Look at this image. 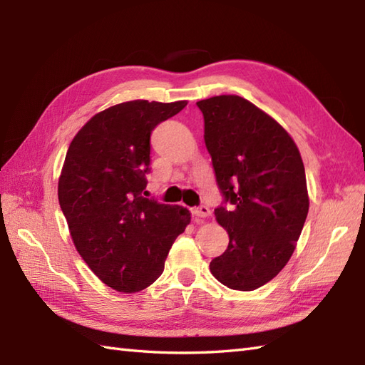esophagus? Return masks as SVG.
<instances>
[{
  "label": "esophagus",
  "instance_id": "esophagus-1",
  "mask_svg": "<svg viewBox=\"0 0 365 365\" xmlns=\"http://www.w3.org/2000/svg\"><path fill=\"white\" fill-rule=\"evenodd\" d=\"M210 208H208L207 205H200V207H196L192 208V215L196 216V218H207V216H210Z\"/></svg>",
  "mask_w": 365,
  "mask_h": 365
}]
</instances>
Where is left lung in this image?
<instances>
[{"mask_svg": "<svg viewBox=\"0 0 365 365\" xmlns=\"http://www.w3.org/2000/svg\"><path fill=\"white\" fill-rule=\"evenodd\" d=\"M216 183L229 207L215 208L229 246L210 262L229 289L251 292L279 274L297 247L309 212L304 165L292 136L238 96L197 102Z\"/></svg>", "mask_w": 365, "mask_h": 365, "instance_id": "left-lung-1", "label": "left lung"}]
</instances>
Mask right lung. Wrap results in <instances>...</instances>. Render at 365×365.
<instances>
[{"instance_id":"add662e5","label":"right lung","mask_w":365,"mask_h":365,"mask_svg":"<svg viewBox=\"0 0 365 365\" xmlns=\"http://www.w3.org/2000/svg\"><path fill=\"white\" fill-rule=\"evenodd\" d=\"M131 100L97 113L72 139L58 197L76 251L100 281L135 293L165 269L175 238L191 221L180 205L145 195L150 135L187 106Z\"/></svg>"}]
</instances>
